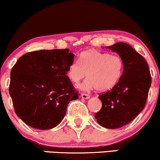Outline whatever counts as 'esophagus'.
<instances>
[{"instance_id":"esophagus-1","label":"esophagus","mask_w":160,"mask_h":160,"mask_svg":"<svg viewBox=\"0 0 160 160\" xmlns=\"http://www.w3.org/2000/svg\"><path fill=\"white\" fill-rule=\"evenodd\" d=\"M81 97H82L83 99H89V98H90V96L87 95V94H82V95H81Z\"/></svg>"}]
</instances>
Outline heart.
<instances>
[{
    "mask_svg": "<svg viewBox=\"0 0 160 160\" xmlns=\"http://www.w3.org/2000/svg\"><path fill=\"white\" fill-rule=\"evenodd\" d=\"M124 63L121 58L95 50H88L81 54L79 61L69 65L67 76L78 84L87 76V79L80 86L83 91L96 89L104 92L112 89L122 77Z\"/></svg>",
    "mask_w": 160,
    "mask_h": 160,
    "instance_id": "heart-1",
    "label": "heart"
}]
</instances>
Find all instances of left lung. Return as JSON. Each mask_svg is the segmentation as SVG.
I'll return each instance as SVG.
<instances>
[{
    "mask_svg": "<svg viewBox=\"0 0 160 160\" xmlns=\"http://www.w3.org/2000/svg\"><path fill=\"white\" fill-rule=\"evenodd\" d=\"M106 48L119 54L124 69L117 84L98 97L102 108L95 117L103 128L117 129L130 123L143 110L152 77L147 62L130 45L119 42Z\"/></svg>",
    "mask_w": 160,
    "mask_h": 160,
    "instance_id": "left-lung-1",
    "label": "left lung"
}]
</instances>
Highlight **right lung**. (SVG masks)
Instances as JSON below:
<instances>
[{
  "label": "right lung",
  "instance_id": "obj_1",
  "mask_svg": "<svg viewBox=\"0 0 160 160\" xmlns=\"http://www.w3.org/2000/svg\"><path fill=\"white\" fill-rule=\"evenodd\" d=\"M69 51L28 52L12 68L9 94L15 113L28 125L38 130L55 128L70 101L78 98L66 76L75 56Z\"/></svg>",
  "mask_w": 160,
  "mask_h": 160
}]
</instances>
